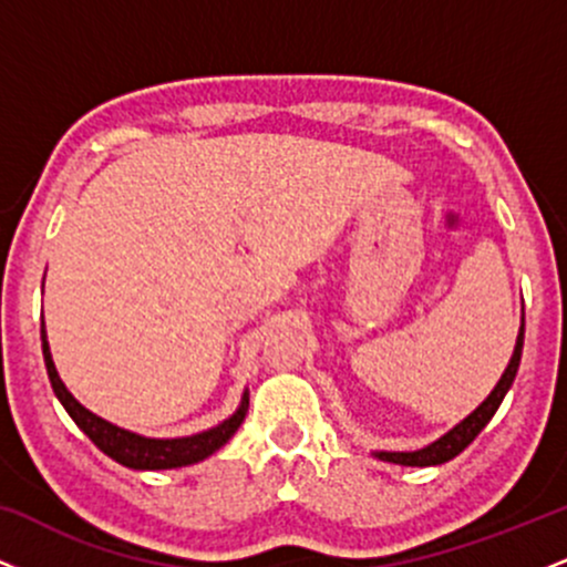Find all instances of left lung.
Returning a JSON list of instances; mask_svg holds the SVG:
<instances>
[{
    "label": "left lung",
    "mask_w": 567,
    "mask_h": 567,
    "mask_svg": "<svg viewBox=\"0 0 567 567\" xmlns=\"http://www.w3.org/2000/svg\"><path fill=\"white\" fill-rule=\"evenodd\" d=\"M523 338H525V322L519 324V336H517V347H514V354L509 360V368L504 370V375H501V381L496 383V389H493L491 396L474 410L472 415H466L464 421H461L458 426L451 429V432L445 434V437H440L437 442H432V445L421 447V451H413V453H375L381 461H389V464H402V466H437V464H445V461H451L458 455L464 447H470L474 437H477L480 432L487 426V421L496 415V410L501 405V400H504V394L509 392L514 375H517V368H519V357H523Z\"/></svg>",
    "instance_id": "8db88e82"
}]
</instances>
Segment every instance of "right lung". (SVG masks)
Here are the masks:
<instances>
[{
  "label": "right lung",
  "mask_w": 567,
  "mask_h": 567,
  "mask_svg": "<svg viewBox=\"0 0 567 567\" xmlns=\"http://www.w3.org/2000/svg\"><path fill=\"white\" fill-rule=\"evenodd\" d=\"M42 354H44V368H48L50 383H53V392L61 405L66 408V413L74 419V424L87 434L90 440L101 447L109 458H114L116 464L130 466V470H178V466L197 464V461L207 458L224 447L231 440V434L237 432L239 424L245 421L247 413V394L243 396V405L231 419H226L224 424L216 429H207V432L194 434V437H181V440H148L141 434L125 432V429L109 424V421L97 419L95 413H90L87 408H82L74 396L69 394V389L63 386V381L58 379V370L53 365V357H50L48 338H44V322H42Z\"/></svg>",
  "instance_id": "obj_1"
}]
</instances>
